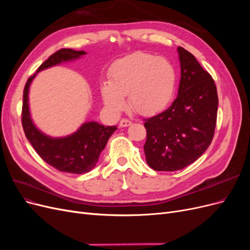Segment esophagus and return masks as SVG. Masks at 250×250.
<instances>
[{
    "label": "esophagus",
    "instance_id": "esophagus-1",
    "mask_svg": "<svg viewBox=\"0 0 250 250\" xmlns=\"http://www.w3.org/2000/svg\"><path fill=\"white\" fill-rule=\"evenodd\" d=\"M132 123L130 122L129 120H126V119H122L120 121V127H128V126H130Z\"/></svg>",
    "mask_w": 250,
    "mask_h": 250
}]
</instances>
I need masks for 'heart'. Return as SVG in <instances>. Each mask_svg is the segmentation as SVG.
<instances>
[{"label":"heart","instance_id":"1","mask_svg":"<svg viewBox=\"0 0 250 250\" xmlns=\"http://www.w3.org/2000/svg\"><path fill=\"white\" fill-rule=\"evenodd\" d=\"M176 87V72L163 57L138 52L113 63L109 81L101 84L102 99L115 115L122 112L127 103L141 116H152L168 106Z\"/></svg>","mask_w":250,"mask_h":250}]
</instances>
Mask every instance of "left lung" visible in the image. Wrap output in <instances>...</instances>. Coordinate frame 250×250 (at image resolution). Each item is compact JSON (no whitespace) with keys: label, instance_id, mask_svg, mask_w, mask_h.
<instances>
[{"label":"left lung","instance_id":"1","mask_svg":"<svg viewBox=\"0 0 250 250\" xmlns=\"http://www.w3.org/2000/svg\"><path fill=\"white\" fill-rule=\"evenodd\" d=\"M180 81L177 98L162 113L145 120L146 162L155 171H177L204 153L214 138L218 95L215 82L197 59L177 48Z\"/></svg>","mask_w":250,"mask_h":250}]
</instances>
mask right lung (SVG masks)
<instances>
[{"label": "right lung", "instance_id": "1", "mask_svg": "<svg viewBox=\"0 0 250 250\" xmlns=\"http://www.w3.org/2000/svg\"><path fill=\"white\" fill-rule=\"evenodd\" d=\"M84 51L60 49L44 62L27 80L22 95L21 124L26 138L42 160L58 171L83 174L92 170L99 160L116 126H104L95 121L83 123L77 131L62 138H52L35 126L30 115L29 88L36 74L62 62H72L85 55Z\"/></svg>", "mask_w": 250, "mask_h": 250}]
</instances>
